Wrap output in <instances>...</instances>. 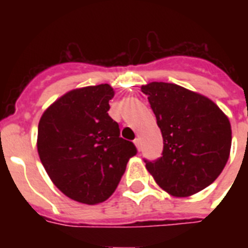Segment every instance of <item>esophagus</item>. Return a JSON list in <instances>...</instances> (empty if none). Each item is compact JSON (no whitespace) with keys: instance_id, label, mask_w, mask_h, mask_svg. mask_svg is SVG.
Listing matches in <instances>:
<instances>
[{"instance_id":"34e87169","label":"esophagus","mask_w":248,"mask_h":248,"mask_svg":"<svg viewBox=\"0 0 248 248\" xmlns=\"http://www.w3.org/2000/svg\"><path fill=\"white\" fill-rule=\"evenodd\" d=\"M134 143H135L136 148H138V151H141V143H140L139 138H136V139L134 140Z\"/></svg>"}]
</instances>
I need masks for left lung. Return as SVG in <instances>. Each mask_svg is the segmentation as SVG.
<instances>
[{
	"instance_id": "1",
	"label": "left lung",
	"mask_w": 248,
	"mask_h": 248,
	"mask_svg": "<svg viewBox=\"0 0 248 248\" xmlns=\"http://www.w3.org/2000/svg\"><path fill=\"white\" fill-rule=\"evenodd\" d=\"M141 91L163 138L162 157L144 159L155 183L175 197L192 196L212 184L231 153L228 117L206 96L173 83L152 82Z\"/></svg>"
}]
</instances>
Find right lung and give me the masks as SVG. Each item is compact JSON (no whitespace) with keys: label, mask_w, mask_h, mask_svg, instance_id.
<instances>
[{"label":"right lung","mask_w":248,"mask_h":248,"mask_svg":"<svg viewBox=\"0 0 248 248\" xmlns=\"http://www.w3.org/2000/svg\"><path fill=\"white\" fill-rule=\"evenodd\" d=\"M114 91L108 83L72 90L50 105L38 124L37 149L46 172L72 200H108L138 149L120 136L108 114Z\"/></svg>","instance_id":"right-lung-1"}]
</instances>
